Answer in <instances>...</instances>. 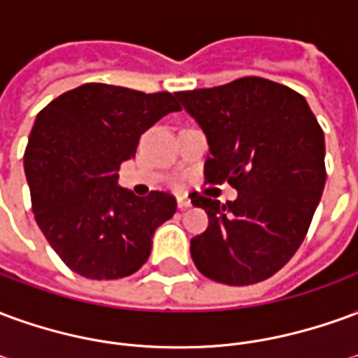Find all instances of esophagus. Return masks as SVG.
Masks as SVG:
<instances>
[{
  "mask_svg": "<svg viewBox=\"0 0 358 358\" xmlns=\"http://www.w3.org/2000/svg\"><path fill=\"white\" fill-rule=\"evenodd\" d=\"M178 207L180 209H187V207H192V201H189L187 197H184V195H182V197H178Z\"/></svg>",
  "mask_w": 358,
  "mask_h": 358,
  "instance_id": "esophagus-1",
  "label": "esophagus"
}]
</instances>
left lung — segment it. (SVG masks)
I'll return each mask as SVG.
<instances>
[{"mask_svg":"<svg viewBox=\"0 0 358 358\" xmlns=\"http://www.w3.org/2000/svg\"><path fill=\"white\" fill-rule=\"evenodd\" d=\"M174 95L207 134L205 178L238 189L228 203L192 194L209 217L189 245L195 266L226 285L274 276L305 240L326 184L324 132L307 99L259 76Z\"/></svg>","mask_w":358,"mask_h":358,"instance_id":"obj_1","label":"left lung"}]
</instances>
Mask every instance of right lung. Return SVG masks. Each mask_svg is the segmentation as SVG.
I'll return each mask as SVG.
<instances>
[{"instance_id":"obj_1","label":"right lung","mask_w":358,"mask_h":358,"mask_svg":"<svg viewBox=\"0 0 358 358\" xmlns=\"http://www.w3.org/2000/svg\"><path fill=\"white\" fill-rule=\"evenodd\" d=\"M180 109L169 92L90 82L38 113L24 151L32 213L73 272L118 280L145 264L176 199L166 192L136 197L117 186L118 169L136 155L141 134Z\"/></svg>"}]
</instances>
